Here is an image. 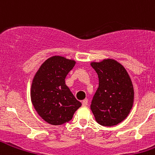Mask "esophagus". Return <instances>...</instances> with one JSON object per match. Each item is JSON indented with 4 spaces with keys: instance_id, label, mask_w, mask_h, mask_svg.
I'll list each match as a JSON object with an SVG mask.
<instances>
[{
    "instance_id": "1",
    "label": "esophagus",
    "mask_w": 155,
    "mask_h": 155,
    "mask_svg": "<svg viewBox=\"0 0 155 155\" xmlns=\"http://www.w3.org/2000/svg\"><path fill=\"white\" fill-rule=\"evenodd\" d=\"M87 103H88V100L85 99L82 102V105H83V106H86V105H87Z\"/></svg>"
}]
</instances>
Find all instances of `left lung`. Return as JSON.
<instances>
[{
  "instance_id": "1",
  "label": "left lung",
  "mask_w": 155,
  "mask_h": 155,
  "mask_svg": "<svg viewBox=\"0 0 155 155\" xmlns=\"http://www.w3.org/2000/svg\"><path fill=\"white\" fill-rule=\"evenodd\" d=\"M91 65L98 77V87L91 104L95 120L104 127L117 125L132 109L134 91L130 78L124 66L112 59Z\"/></svg>"
}]
</instances>
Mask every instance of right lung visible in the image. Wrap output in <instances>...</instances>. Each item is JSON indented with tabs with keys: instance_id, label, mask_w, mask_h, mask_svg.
I'll return each instance as SVG.
<instances>
[{
	"instance_id": "right-lung-1",
	"label": "right lung",
	"mask_w": 155,
	"mask_h": 155,
	"mask_svg": "<svg viewBox=\"0 0 155 155\" xmlns=\"http://www.w3.org/2000/svg\"><path fill=\"white\" fill-rule=\"evenodd\" d=\"M74 65V61L54 56L41 65L34 77L31 102L38 114L51 125L69 122L81 105L65 84L66 77Z\"/></svg>"
}]
</instances>
